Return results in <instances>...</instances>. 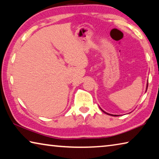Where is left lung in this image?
<instances>
[{
    "label": "left lung",
    "mask_w": 159,
    "mask_h": 159,
    "mask_svg": "<svg viewBox=\"0 0 159 159\" xmlns=\"http://www.w3.org/2000/svg\"><path fill=\"white\" fill-rule=\"evenodd\" d=\"M147 87H148V85H147ZM102 111H104L103 110H102ZM104 113H106V112H104ZM106 114H107V113H106ZM109 115H110V114H109ZM111 116H114V115H111ZM114 116H115V115H114Z\"/></svg>",
    "instance_id": "1"
}]
</instances>
